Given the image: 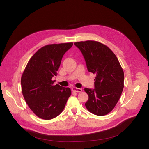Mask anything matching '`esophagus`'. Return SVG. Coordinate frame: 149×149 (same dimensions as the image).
Wrapping results in <instances>:
<instances>
[{
  "label": "esophagus",
  "instance_id": "1",
  "mask_svg": "<svg viewBox=\"0 0 149 149\" xmlns=\"http://www.w3.org/2000/svg\"><path fill=\"white\" fill-rule=\"evenodd\" d=\"M72 90L73 91H74V92H77V93H78V92H81L82 90V88H76V87H73L72 88Z\"/></svg>",
  "mask_w": 149,
  "mask_h": 149
}]
</instances>
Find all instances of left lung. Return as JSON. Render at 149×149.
<instances>
[{"mask_svg":"<svg viewBox=\"0 0 149 149\" xmlns=\"http://www.w3.org/2000/svg\"><path fill=\"white\" fill-rule=\"evenodd\" d=\"M74 45L82 52L88 72L96 74L95 88L84 89L88 95L86 107L94 115H107L115 108L124 86L121 65L114 53L101 42L87 40Z\"/></svg>","mask_w":149,"mask_h":149,"instance_id":"1","label":"left lung"}]
</instances>
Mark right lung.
<instances>
[{
	"label": "right lung",
	"mask_w": 149,
	"mask_h": 149,
	"mask_svg": "<svg viewBox=\"0 0 149 149\" xmlns=\"http://www.w3.org/2000/svg\"><path fill=\"white\" fill-rule=\"evenodd\" d=\"M73 42L49 44L39 49L28 61L21 77L22 92L28 107L39 118L48 120L60 115L72 91L54 85L62 58Z\"/></svg>",
	"instance_id": "right-lung-1"
}]
</instances>
